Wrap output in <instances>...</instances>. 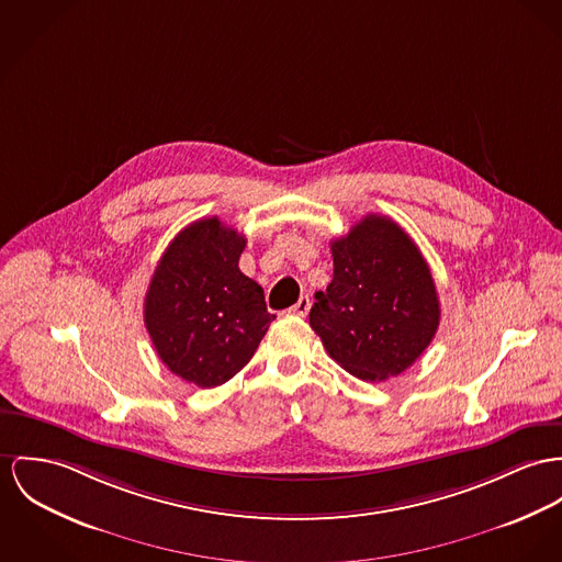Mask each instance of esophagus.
<instances>
[{"instance_id": "1", "label": "esophagus", "mask_w": 562, "mask_h": 562, "mask_svg": "<svg viewBox=\"0 0 562 562\" xmlns=\"http://www.w3.org/2000/svg\"><path fill=\"white\" fill-rule=\"evenodd\" d=\"M310 305H312V303H310V297H302V300L295 303L289 312H291V314H295V316H305V314L310 312Z\"/></svg>"}]
</instances>
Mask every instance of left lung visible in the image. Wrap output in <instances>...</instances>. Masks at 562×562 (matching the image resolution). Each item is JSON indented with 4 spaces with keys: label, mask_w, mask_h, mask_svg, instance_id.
I'll return each instance as SVG.
<instances>
[{
    "label": "left lung",
    "mask_w": 562,
    "mask_h": 562,
    "mask_svg": "<svg viewBox=\"0 0 562 562\" xmlns=\"http://www.w3.org/2000/svg\"><path fill=\"white\" fill-rule=\"evenodd\" d=\"M331 257L334 280L314 295L310 327L352 376L374 383L402 374L440 323L424 255L400 224L370 214L331 241Z\"/></svg>",
    "instance_id": "obj_1"
}]
</instances>
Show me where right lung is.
Listing matches in <instances>:
<instances>
[{
	"instance_id": "1",
	"label": "right lung",
	"mask_w": 562,
	"mask_h": 562,
	"mask_svg": "<svg viewBox=\"0 0 562 562\" xmlns=\"http://www.w3.org/2000/svg\"><path fill=\"white\" fill-rule=\"evenodd\" d=\"M246 237L216 216L177 233L158 262L145 327L162 363L196 387L231 381L255 355L273 314L259 284L239 271Z\"/></svg>"
}]
</instances>
